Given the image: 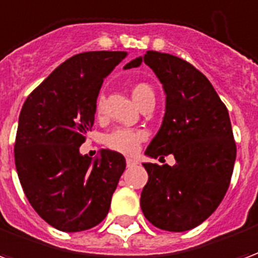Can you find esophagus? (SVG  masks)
Masks as SVG:
<instances>
[{
	"mask_svg": "<svg viewBox=\"0 0 258 258\" xmlns=\"http://www.w3.org/2000/svg\"><path fill=\"white\" fill-rule=\"evenodd\" d=\"M125 163H127V167H135V166L138 164V162H137L135 159H133V157H127Z\"/></svg>",
	"mask_w": 258,
	"mask_h": 258,
	"instance_id": "esophagus-1",
	"label": "esophagus"
}]
</instances>
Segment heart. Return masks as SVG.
<instances>
[{
    "instance_id": "heart-1",
    "label": "heart",
    "mask_w": 258,
    "mask_h": 258,
    "mask_svg": "<svg viewBox=\"0 0 258 258\" xmlns=\"http://www.w3.org/2000/svg\"><path fill=\"white\" fill-rule=\"evenodd\" d=\"M152 95L153 96V91L148 84H137L133 88V98H134L135 103L138 105L144 98ZM103 103H105V96L99 95L96 98V113L101 114L103 112ZM145 140V133L141 130H131V128H117L112 131L110 134L106 135L105 138V144H106L110 149L113 151L121 152L125 155H131L138 149V146L142 141Z\"/></svg>"
}]
</instances>
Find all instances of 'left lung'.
Masks as SVG:
<instances>
[{"mask_svg":"<svg viewBox=\"0 0 258 258\" xmlns=\"http://www.w3.org/2000/svg\"><path fill=\"white\" fill-rule=\"evenodd\" d=\"M142 62L156 74L166 95L162 125L145 155H173L175 164L142 163L149 178L141 209L155 227L184 232L209 218L227 194L236 159L231 120L210 81L186 60L148 51L124 69Z\"/></svg>","mask_w":258,"mask_h":258,"instance_id":"1","label":"left lung"}]
</instances>
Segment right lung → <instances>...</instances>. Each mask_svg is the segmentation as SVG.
Segmentation results:
<instances>
[{"label":"right lung","mask_w":258,"mask_h":258,"mask_svg":"<svg viewBox=\"0 0 258 258\" xmlns=\"http://www.w3.org/2000/svg\"><path fill=\"white\" fill-rule=\"evenodd\" d=\"M127 52L94 51L69 58L27 96L19 114L15 164L22 188L42 220L63 232L95 227L106 217L125 168L121 153L80 146L92 128L103 80Z\"/></svg>","instance_id":"add662e5"}]
</instances>
